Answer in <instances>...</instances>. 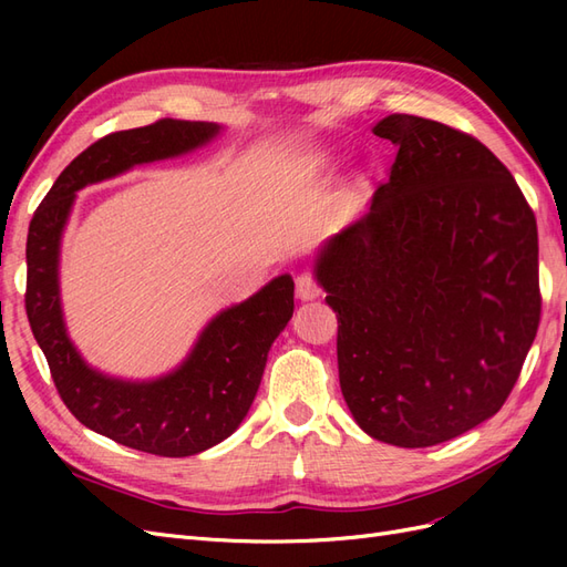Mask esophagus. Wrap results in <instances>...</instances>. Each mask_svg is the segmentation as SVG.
Returning <instances> with one entry per match:
<instances>
[{"instance_id": "1", "label": "esophagus", "mask_w": 567, "mask_h": 567, "mask_svg": "<svg viewBox=\"0 0 567 567\" xmlns=\"http://www.w3.org/2000/svg\"><path fill=\"white\" fill-rule=\"evenodd\" d=\"M296 290H298V298L300 300H317L319 298V286H317V281L310 277V274H300V277L296 279Z\"/></svg>"}]
</instances>
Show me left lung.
Masks as SVG:
<instances>
[{
  "instance_id": "8db88e82",
  "label": "left lung",
  "mask_w": 567,
  "mask_h": 567,
  "mask_svg": "<svg viewBox=\"0 0 567 567\" xmlns=\"http://www.w3.org/2000/svg\"><path fill=\"white\" fill-rule=\"evenodd\" d=\"M373 134L398 158L369 210L326 238L315 279L357 425L433 447L492 419L518 381L542 312L537 221L473 136L402 113Z\"/></svg>"
}]
</instances>
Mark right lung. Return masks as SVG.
I'll return each instance as SVG.
<instances>
[{"label": "right lung", "mask_w": 567, "mask_h": 567, "mask_svg": "<svg viewBox=\"0 0 567 567\" xmlns=\"http://www.w3.org/2000/svg\"><path fill=\"white\" fill-rule=\"evenodd\" d=\"M217 123L158 120L92 144L51 186L28 231L25 310L65 406L90 431L156 456H194L227 440L260 388L271 342L293 317V277L219 310L182 362L156 379H123L92 367L68 336L61 302V241L78 192L136 165L179 158L215 142Z\"/></svg>", "instance_id": "add662e5"}]
</instances>
